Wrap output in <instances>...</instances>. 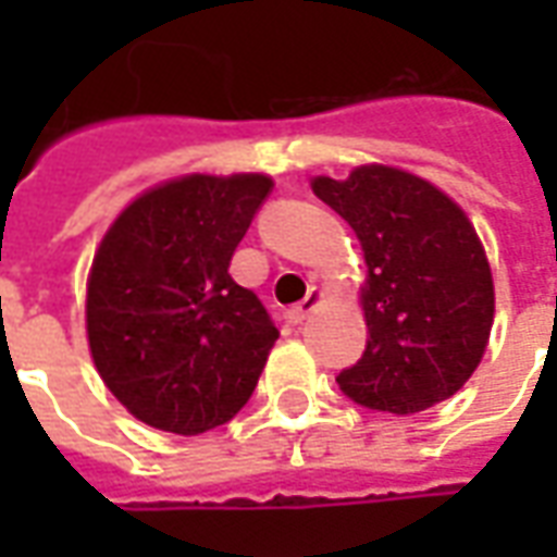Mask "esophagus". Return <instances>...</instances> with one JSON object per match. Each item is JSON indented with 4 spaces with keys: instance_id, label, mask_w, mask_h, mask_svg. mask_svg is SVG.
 <instances>
[{
    "instance_id": "1",
    "label": "esophagus",
    "mask_w": 557,
    "mask_h": 557,
    "mask_svg": "<svg viewBox=\"0 0 557 557\" xmlns=\"http://www.w3.org/2000/svg\"><path fill=\"white\" fill-rule=\"evenodd\" d=\"M322 301H325V292L319 289V286H310V292H307V298H304L301 304H295V307H292V310H289V322H295V325H301L304 319L313 313L315 307H319V304H322Z\"/></svg>"
}]
</instances>
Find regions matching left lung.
<instances>
[{"mask_svg":"<svg viewBox=\"0 0 557 557\" xmlns=\"http://www.w3.org/2000/svg\"><path fill=\"white\" fill-rule=\"evenodd\" d=\"M313 194L361 242L363 358L337 375L358 406L414 414L450 399L483 361L495 286L462 208L414 172L363 163L349 178L315 175Z\"/></svg>","mask_w":557,"mask_h":557,"instance_id":"left-lung-1","label":"left lung"}]
</instances>
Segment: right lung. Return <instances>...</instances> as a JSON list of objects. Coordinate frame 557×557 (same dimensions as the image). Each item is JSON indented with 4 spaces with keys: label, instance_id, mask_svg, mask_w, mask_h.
<instances>
[{
    "label": "right lung",
    "instance_id": "add662e5",
    "mask_svg": "<svg viewBox=\"0 0 557 557\" xmlns=\"http://www.w3.org/2000/svg\"><path fill=\"white\" fill-rule=\"evenodd\" d=\"M271 187L265 172H190L143 190L103 232L86 283L91 361L154 430H214L265 370L280 331L230 262Z\"/></svg>",
    "mask_w": 557,
    "mask_h": 557
}]
</instances>
